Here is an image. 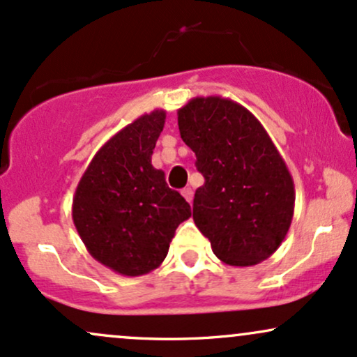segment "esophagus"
<instances>
[{"label": "esophagus", "instance_id": "esophagus-1", "mask_svg": "<svg viewBox=\"0 0 357 357\" xmlns=\"http://www.w3.org/2000/svg\"><path fill=\"white\" fill-rule=\"evenodd\" d=\"M181 195L184 196V199H186L188 203L192 202V190H191V188H184V190H181Z\"/></svg>", "mask_w": 357, "mask_h": 357}]
</instances>
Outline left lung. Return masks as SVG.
Segmentation results:
<instances>
[{"mask_svg": "<svg viewBox=\"0 0 357 357\" xmlns=\"http://www.w3.org/2000/svg\"><path fill=\"white\" fill-rule=\"evenodd\" d=\"M181 139L196 154L204 184L192 220L213 253L250 267L275 253L294 216V179L260 121L230 99L195 97L178 110Z\"/></svg>", "mask_w": 357, "mask_h": 357, "instance_id": "8db88e82", "label": "left lung"}]
</instances>
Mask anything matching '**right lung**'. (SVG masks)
<instances>
[{"label":"right lung","instance_id":"1","mask_svg":"<svg viewBox=\"0 0 357 357\" xmlns=\"http://www.w3.org/2000/svg\"><path fill=\"white\" fill-rule=\"evenodd\" d=\"M165 110L144 114L97 151L73 195L72 218L89 253L114 272L139 277L162 264L191 206L167 186L151 155Z\"/></svg>","mask_w":357,"mask_h":357}]
</instances>
